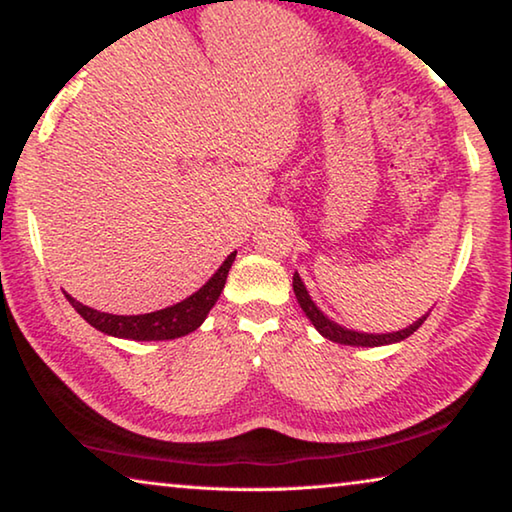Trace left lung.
<instances>
[{
	"instance_id": "left-lung-1",
	"label": "left lung",
	"mask_w": 512,
	"mask_h": 512,
	"mask_svg": "<svg viewBox=\"0 0 512 512\" xmlns=\"http://www.w3.org/2000/svg\"><path fill=\"white\" fill-rule=\"evenodd\" d=\"M293 291H296V298L300 302L302 311H305L307 318L311 320V325H314L320 334L325 336V339L334 341V343H341V345H361V348H377V345H388V343H397V341H404L406 336H411L415 329H418L427 316H422L415 320L413 325H409L406 329H400V332H393V334H363V332H352V329H345L341 325H336L334 320H329L323 311H320L314 300L309 298V293L305 289V284H302L300 275L293 273Z\"/></svg>"
}]
</instances>
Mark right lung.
Wrapping results in <instances>:
<instances>
[{"mask_svg":"<svg viewBox=\"0 0 512 512\" xmlns=\"http://www.w3.org/2000/svg\"><path fill=\"white\" fill-rule=\"evenodd\" d=\"M237 253H230L228 259L221 264L219 271H216L210 280H207L201 289L192 296L185 298L178 305L151 311V314H140V316H115L106 314V311H97L76 302L72 296H67L69 305L79 311L83 320H88L92 327H97L99 332L119 336V339H133V341H169L178 339V336H185L194 329L201 327L205 316L210 314V309L216 305L221 291L225 287V280H228V271L232 262H235Z\"/></svg>","mask_w":512,"mask_h":512,"instance_id":"right-lung-1","label":"right lung"}]
</instances>
